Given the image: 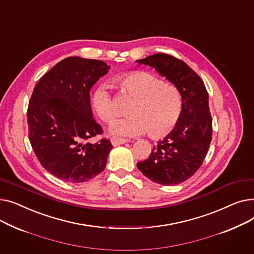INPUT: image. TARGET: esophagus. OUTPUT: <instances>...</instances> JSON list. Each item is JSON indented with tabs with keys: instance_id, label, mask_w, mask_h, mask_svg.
<instances>
[{
	"instance_id": "34e87169",
	"label": "esophagus",
	"mask_w": 254,
	"mask_h": 254,
	"mask_svg": "<svg viewBox=\"0 0 254 254\" xmlns=\"http://www.w3.org/2000/svg\"><path fill=\"white\" fill-rule=\"evenodd\" d=\"M127 139L117 138V137H112V138H111V143H112V145H114V146H117V145H120V144H125V143H127Z\"/></svg>"
}]
</instances>
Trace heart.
Returning <instances> with one entry per match:
<instances>
[{"label":"heart","mask_w":254,"mask_h":254,"mask_svg":"<svg viewBox=\"0 0 254 254\" xmlns=\"http://www.w3.org/2000/svg\"><path fill=\"white\" fill-rule=\"evenodd\" d=\"M115 84L126 95L134 98L127 107L129 115L112 123L115 135L132 137L145 134L153 139L168 136L176 127L182 112L179 90L162 79L145 71H132L119 75ZM92 111L104 123H110L117 114L113 97L106 85H99L90 96Z\"/></svg>","instance_id":"b5f03b06"}]
</instances>
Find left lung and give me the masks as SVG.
Segmentation results:
<instances>
[{
	"mask_svg": "<svg viewBox=\"0 0 254 254\" xmlns=\"http://www.w3.org/2000/svg\"><path fill=\"white\" fill-rule=\"evenodd\" d=\"M137 62L155 68L178 88L182 97L178 125L163 141H158L149 158L137 167L155 183L179 184L193 176L202 166L212 140L208 91L201 77L175 57L155 53Z\"/></svg>",
	"mask_w": 254,
	"mask_h": 254,
	"instance_id": "obj_1",
	"label": "left lung"
}]
</instances>
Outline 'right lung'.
Returning a JSON list of instances; mask_svg holds the SVG:
<instances>
[{
  "instance_id": "1",
  "label": "right lung",
  "mask_w": 254,
  "mask_h": 254,
  "mask_svg": "<svg viewBox=\"0 0 254 254\" xmlns=\"http://www.w3.org/2000/svg\"><path fill=\"white\" fill-rule=\"evenodd\" d=\"M110 68L98 60L66 58L45 73L29 101L32 148L42 167L72 183L87 181L105 169L112 144L92 117L89 90Z\"/></svg>"
}]
</instances>
